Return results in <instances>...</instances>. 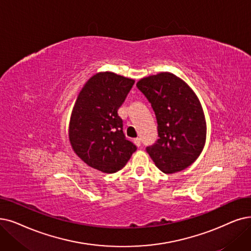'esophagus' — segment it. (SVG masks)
<instances>
[{
    "instance_id": "obj_1",
    "label": "esophagus",
    "mask_w": 251,
    "mask_h": 251,
    "mask_svg": "<svg viewBox=\"0 0 251 251\" xmlns=\"http://www.w3.org/2000/svg\"><path fill=\"white\" fill-rule=\"evenodd\" d=\"M134 143H135L137 146H140V145H141V139H140V138L134 139Z\"/></svg>"
}]
</instances>
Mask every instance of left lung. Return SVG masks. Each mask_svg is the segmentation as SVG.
I'll use <instances>...</instances> for the list:
<instances>
[{"mask_svg":"<svg viewBox=\"0 0 251 251\" xmlns=\"http://www.w3.org/2000/svg\"><path fill=\"white\" fill-rule=\"evenodd\" d=\"M137 87L151 104L157 122L159 139L146 151L164 173L182 171L201 154L206 142V120L197 95L169 72L142 78Z\"/></svg>","mask_w":251,"mask_h":251,"instance_id":"1","label":"left lung"}]
</instances>
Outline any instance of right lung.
I'll return each instance as SVG.
<instances>
[{"mask_svg": "<svg viewBox=\"0 0 251 251\" xmlns=\"http://www.w3.org/2000/svg\"><path fill=\"white\" fill-rule=\"evenodd\" d=\"M135 80L101 72L87 80L75 102L69 125V140L83 162L103 173L122 170L136 145L126 139L117 110Z\"/></svg>", "mask_w": 251, "mask_h": 251, "instance_id": "right-lung-1", "label": "right lung"}]
</instances>
